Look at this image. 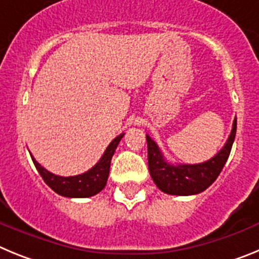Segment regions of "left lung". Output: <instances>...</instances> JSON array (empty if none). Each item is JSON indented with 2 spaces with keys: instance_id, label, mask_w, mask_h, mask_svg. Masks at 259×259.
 I'll list each match as a JSON object with an SVG mask.
<instances>
[{
  "instance_id": "8db88e82",
  "label": "left lung",
  "mask_w": 259,
  "mask_h": 259,
  "mask_svg": "<svg viewBox=\"0 0 259 259\" xmlns=\"http://www.w3.org/2000/svg\"><path fill=\"white\" fill-rule=\"evenodd\" d=\"M237 120L235 118L232 131L227 143L211 159L197 164H172L164 159L155 141L146 135L148 143V166L153 182L158 188L174 196H191L203 192L217 180L230 157L236 135Z\"/></svg>"
}]
</instances>
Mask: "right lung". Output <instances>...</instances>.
I'll return each instance as SVG.
<instances>
[{
    "mask_svg": "<svg viewBox=\"0 0 259 259\" xmlns=\"http://www.w3.org/2000/svg\"><path fill=\"white\" fill-rule=\"evenodd\" d=\"M123 136H124V134H120L119 136H116L115 139L109 144V146H107L106 150H105L101 159H100L91 170H88L84 174H80V175H54V174L49 172L47 168H44V167L41 166L35 158H33V155H31V157L32 161H33V164H35L38 174L41 175V178L44 179V182L47 183L56 193L61 194L63 197L70 198L92 197V196L100 193V192L105 188L107 178H109L110 162H111V158H113L114 153H115L116 146H118L119 141L122 140Z\"/></svg>",
    "mask_w": 259,
    "mask_h": 259,
    "instance_id": "obj_1",
    "label": "right lung"
}]
</instances>
